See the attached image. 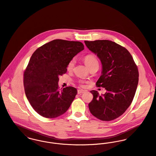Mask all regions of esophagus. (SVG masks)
<instances>
[{"mask_svg": "<svg viewBox=\"0 0 156 156\" xmlns=\"http://www.w3.org/2000/svg\"><path fill=\"white\" fill-rule=\"evenodd\" d=\"M86 91L84 90H78V94H81L84 93Z\"/></svg>", "mask_w": 156, "mask_h": 156, "instance_id": "obj_1", "label": "esophagus"}]
</instances>
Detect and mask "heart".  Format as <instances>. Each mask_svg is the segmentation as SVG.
I'll return each mask as SVG.
<instances>
[{
	"mask_svg": "<svg viewBox=\"0 0 156 156\" xmlns=\"http://www.w3.org/2000/svg\"><path fill=\"white\" fill-rule=\"evenodd\" d=\"M84 62L88 68L94 65L99 66V62L97 58L93 54H88L86 55L84 57ZM73 66H74V60H71L69 62L67 65V69L69 70H70L73 69Z\"/></svg>",
	"mask_w": 156,
	"mask_h": 156,
	"instance_id": "b5f03b06",
	"label": "heart"
}]
</instances>
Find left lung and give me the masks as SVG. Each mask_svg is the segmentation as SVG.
<instances>
[{
	"instance_id": "1",
	"label": "left lung",
	"mask_w": 156,
	"mask_h": 156,
	"mask_svg": "<svg viewBox=\"0 0 156 156\" xmlns=\"http://www.w3.org/2000/svg\"><path fill=\"white\" fill-rule=\"evenodd\" d=\"M84 42L101 61L102 75L96 86L106 90L102 96L97 91H90L93 98L88 104L89 110L101 120H113L121 116L133 99L138 84V67L129 51L114 42L96 40Z\"/></svg>"
}]
</instances>
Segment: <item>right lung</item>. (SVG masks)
<instances>
[{
	"mask_svg": "<svg viewBox=\"0 0 156 156\" xmlns=\"http://www.w3.org/2000/svg\"><path fill=\"white\" fill-rule=\"evenodd\" d=\"M84 49L83 43L55 39L33 53L24 72L26 96L40 115L54 119L65 113L74 100L77 90L67 87L58 90V76L67 72L70 60Z\"/></svg>",
	"mask_w": 156,
	"mask_h": 156,
	"instance_id": "obj_1",
	"label": "right lung"
}]
</instances>
